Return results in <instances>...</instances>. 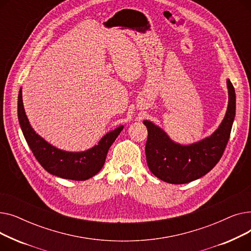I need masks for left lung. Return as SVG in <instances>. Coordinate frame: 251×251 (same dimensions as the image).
Wrapping results in <instances>:
<instances>
[{"mask_svg": "<svg viewBox=\"0 0 251 251\" xmlns=\"http://www.w3.org/2000/svg\"><path fill=\"white\" fill-rule=\"evenodd\" d=\"M227 85L229 103L225 118L212 135L199 142L181 146L171 140L160 127L143 121L149 133L147 163L155 177L171 184H184L204 176L218 164L230 138L236 111L235 89L229 79Z\"/></svg>", "mask_w": 251, "mask_h": 251, "instance_id": "obj_1", "label": "left lung"}]
</instances>
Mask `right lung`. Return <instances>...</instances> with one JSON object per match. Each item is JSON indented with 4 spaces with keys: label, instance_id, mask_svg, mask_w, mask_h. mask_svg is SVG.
<instances>
[{
    "label": "right lung",
    "instance_id": "right-lung-1",
    "mask_svg": "<svg viewBox=\"0 0 251 251\" xmlns=\"http://www.w3.org/2000/svg\"><path fill=\"white\" fill-rule=\"evenodd\" d=\"M18 119L23 135L33 155L51 175L63 179L83 181L97 175L102 168L109 149L123 130V126L105 134L98 146L81 152H69L56 149L42 138L29 124L22 101V90L18 95Z\"/></svg>",
    "mask_w": 251,
    "mask_h": 251
}]
</instances>
